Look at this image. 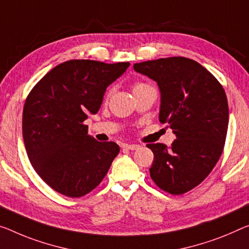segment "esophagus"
Segmentation results:
<instances>
[{
	"label": "esophagus",
	"instance_id": "1",
	"mask_svg": "<svg viewBox=\"0 0 249 249\" xmlns=\"http://www.w3.org/2000/svg\"><path fill=\"white\" fill-rule=\"evenodd\" d=\"M124 148L128 149V150H137V149L140 148V146L137 143H125L124 144Z\"/></svg>",
	"mask_w": 249,
	"mask_h": 249
}]
</instances>
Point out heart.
Instances as JSON below:
<instances>
[{"mask_svg":"<svg viewBox=\"0 0 249 249\" xmlns=\"http://www.w3.org/2000/svg\"><path fill=\"white\" fill-rule=\"evenodd\" d=\"M146 85H143V83H136L135 86H133V91H136V90H138V89H140V88H142V87H144Z\"/></svg>","mask_w":249,"mask_h":249,"instance_id":"obj_1","label":"heart"}]
</instances>
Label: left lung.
Masks as SVG:
<instances>
[{"label": "left lung", "instance_id": "left-lung-1", "mask_svg": "<svg viewBox=\"0 0 249 249\" xmlns=\"http://www.w3.org/2000/svg\"><path fill=\"white\" fill-rule=\"evenodd\" d=\"M157 82L159 121L173 129L168 148L147 144L154 152L150 177L160 189L181 195L199 185L216 166L228 128V102L224 88L196 61L174 56L133 66Z\"/></svg>", "mask_w": 249, "mask_h": 249}]
</instances>
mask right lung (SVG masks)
Returning <instances> with one entry per match:
<instances>
[{"label":"right lung","mask_w":249,"mask_h":249,"mask_svg":"<svg viewBox=\"0 0 249 249\" xmlns=\"http://www.w3.org/2000/svg\"><path fill=\"white\" fill-rule=\"evenodd\" d=\"M129 62L108 64L70 60L34 86L23 109V139L36 174L58 193L78 198L102 181L120 148L88 135L85 121L95 114L107 88Z\"/></svg>","instance_id":"1"}]
</instances>
